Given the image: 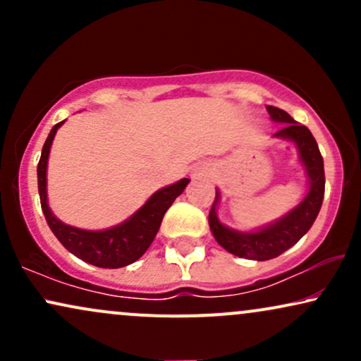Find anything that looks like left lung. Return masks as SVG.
<instances>
[{"instance_id": "obj_1", "label": "left lung", "mask_w": 361, "mask_h": 361, "mask_svg": "<svg viewBox=\"0 0 361 361\" xmlns=\"http://www.w3.org/2000/svg\"><path fill=\"white\" fill-rule=\"evenodd\" d=\"M267 110L273 122L281 123L275 137L287 139L297 146L299 157L309 178L307 195L295 209L290 210L279 221L261 227L258 231H252V233H239V231L229 229L219 221L217 212H215L219 200H221L219 190H215V200L209 214L210 231H212L215 241L221 244L224 250L233 252L239 258L256 261L276 258L300 241L302 235L312 227L319 210H321L326 185L324 161H322L316 139L310 134L309 128L295 122L285 110L271 105H268Z\"/></svg>"}]
</instances>
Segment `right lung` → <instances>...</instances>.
Listing matches in <instances>:
<instances>
[{
  "label": "right lung",
  "instance_id": "right-lung-1",
  "mask_svg": "<svg viewBox=\"0 0 361 361\" xmlns=\"http://www.w3.org/2000/svg\"><path fill=\"white\" fill-rule=\"evenodd\" d=\"M64 120L52 127L42 147L39 166H37L40 205H42L45 221L62 246L80 259L100 268L127 267V264L137 261L147 251L159 231L164 214L176 200L178 195L183 193L190 180L183 178L176 183L157 190L132 217H128L126 222L118 224V226L110 227V229L86 231L68 226L51 212L47 204V159L54 135Z\"/></svg>",
  "mask_w": 361,
  "mask_h": 361
}]
</instances>
